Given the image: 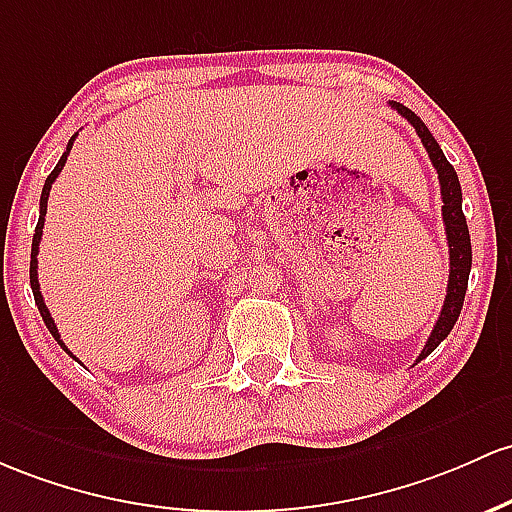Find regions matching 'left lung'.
<instances>
[{
    "label": "left lung",
    "instance_id": "8db88e82",
    "mask_svg": "<svg viewBox=\"0 0 512 512\" xmlns=\"http://www.w3.org/2000/svg\"><path fill=\"white\" fill-rule=\"evenodd\" d=\"M391 109H396L403 119L415 128L418 138L423 140L425 150H428L432 167L437 170V179H440V194H442V221H445V233L449 243V282H447V296L445 306H442L440 318H437L435 328H432L428 342H425L423 352L415 362L425 359L440 345L442 340L447 338L449 330L457 323L459 313H462L464 306V294L466 284H469V272H471V240H469V226H466V218L462 211V187H459V177L454 172V167L449 165L442 148L437 145V140L432 138L423 121L413 114L408 106L398 104V101H391Z\"/></svg>",
    "mask_w": 512,
    "mask_h": 512
}]
</instances>
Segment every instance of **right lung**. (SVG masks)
<instances>
[{"mask_svg":"<svg viewBox=\"0 0 512 512\" xmlns=\"http://www.w3.org/2000/svg\"><path fill=\"white\" fill-rule=\"evenodd\" d=\"M75 138H77V133H75V136L70 138V143H67V150L63 153V157H60L58 165H55V170L48 174L46 184H43V192H41V216H38V226H36V233H33V243H31V289H33V299H36V306H38V311H41L43 323H46V328L50 330V335H53V338L58 340V345L63 347V350H65L67 355H70V357H75V355H72V352L67 350V347H65V342L60 340L58 328H55V320L50 318V311H48L46 301H43V296H41V284H38V243H41L43 223H46V211H48V194H50V187H53L55 177H58V174L63 172V167H65V162H67V155H70L72 143H75ZM75 359H77V357H75Z\"/></svg>","mask_w":512,"mask_h":512,"instance_id":"1","label":"right lung"}]
</instances>
